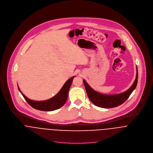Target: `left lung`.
Listing matches in <instances>:
<instances>
[{
  "instance_id": "8db88e82",
  "label": "left lung",
  "mask_w": 153,
  "mask_h": 153,
  "mask_svg": "<svg viewBox=\"0 0 153 153\" xmlns=\"http://www.w3.org/2000/svg\"><path fill=\"white\" fill-rule=\"evenodd\" d=\"M134 82L127 91L117 94L107 95L95 91L91 87L85 80L83 79L88 97L90 101L96 106L104 108H110L118 107L123 104L130 97L132 91L135 89L138 82V69Z\"/></svg>"
}]
</instances>
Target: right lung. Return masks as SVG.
<instances>
[{
	"mask_svg": "<svg viewBox=\"0 0 153 153\" xmlns=\"http://www.w3.org/2000/svg\"><path fill=\"white\" fill-rule=\"evenodd\" d=\"M74 77L75 76L67 80L61 90L54 97L44 101H34L29 99L22 93L18 85V87L25 100L32 107L40 111H52L60 108L65 104L68 98L69 88Z\"/></svg>",
	"mask_w": 153,
	"mask_h": 153,
	"instance_id": "right-lung-1",
	"label": "right lung"
}]
</instances>
